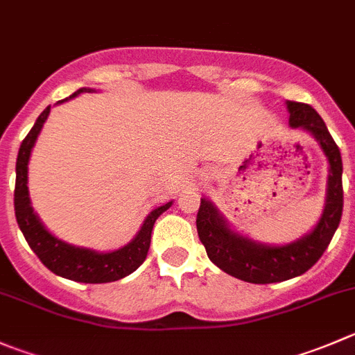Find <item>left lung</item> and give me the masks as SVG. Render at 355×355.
I'll use <instances>...</instances> for the list:
<instances>
[{
  "label": "left lung",
  "mask_w": 355,
  "mask_h": 355,
  "mask_svg": "<svg viewBox=\"0 0 355 355\" xmlns=\"http://www.w3.org/2000/svg\"><path fill=\"white\" fill-rule=\"evenodd\" d=\"M290 126L315 139L329 164L326 202L314 229L288 244H267L236 232L209 199L198 211V234L208 258L229 276L253 284L281 283L307 272L322 257L340 225L343 211L342 156L321 116L307 104L286 102Z\"/></svg>",
  "instance_id": "left-lung-1"
}]
</instances>
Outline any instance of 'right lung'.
<instances>
[{
  "label": "right lung",
  "mask_w": 355,
  "mask_h": 355,
  "mask_svg": "<svg viewBox=\"0 0 355 355\" xmlns=\"http://www.w3.org/2000/svg\"><path fill=\"white\" fill-rule=\"evenodd\" d=\"M83 92H94L92 88H79L78 92L71 95L69 98L78 97ZM57 104H62V102ZM50 114V105L37 116L36 123L27 133L26 139L22 140L19 149V156H17L15 164V216L17 223H19L20 230H22L24 237H26L27 244L31 250L37 254L46 269L57 276L65 277V279L78 281V283H111V281L123 279V277L130 276L135 272L140 265L144 263L147 257V251L150 246V234H153V227L156 223L157 216L161 213L166 211L173 201L166 202L163 206H157L156 209L149 213L144 220L142 227L137 232V236L125 244L123 248L114 251H95L90 248L74 246L65 241L55 237L46 227L41 223L40 216L34 213L33 206H31L29 198V187H27V173H29V159L33 147L36 144L37 135H40L41 128H43L44 121Z\"/></svg>",
  "instance_id": "obj_1"
}]
</instances>
